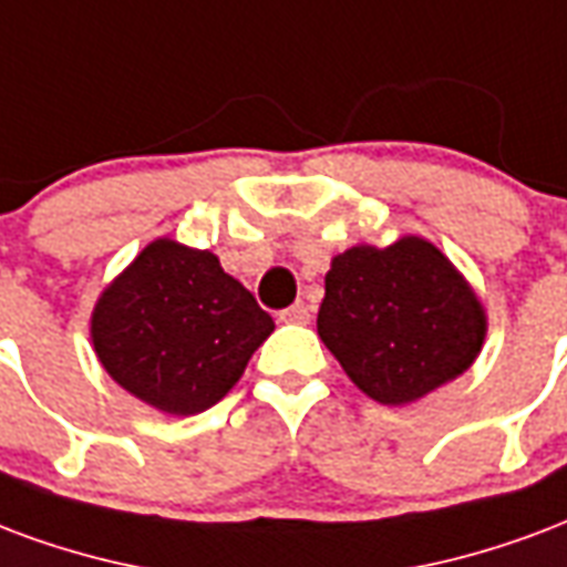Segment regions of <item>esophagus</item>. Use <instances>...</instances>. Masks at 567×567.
Listing matches in <instances>:
<instances>
[{"instance_id":"34e87169","label":"esophagus","mask_w":567,"mask_h":567,"mask_svg":"<svg viewBox=\"0 0 567 567\" xmlns=\"http://www.w3.org/2000/svg\"><path fill=\"white\" fill-rule=\"evenodd\" d=\"M285 324H309V318H312V309L303 303V300H297L295 306H288L282 316H279Z\"/></svg>"}]
</instances>
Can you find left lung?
<instances>
[{"label":"left lung","instance_id":"obj_1","mask_svg":"<svg viewBox=\"0 0 567 567\" xmlns=\"http://www.w3.org/2000/svg\"><path fill=\"white\" fill-rule=\"evenodd\" d=\"M318 337L381 405H405L475 363L486 312L463 272L423 237L351 246L324 276Z\"/></svg>","mask_w":567,"mask_h":567}]
</instances>
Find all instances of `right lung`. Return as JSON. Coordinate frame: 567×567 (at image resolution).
<instances>
[{
  "label": "right lung",
  "mask_w": 567,
  "mask_h": 567,
  "mask_svg": "<svg viewBox=\"0 0 567 567\" xmlns=\"http://www.w3.org/2000/svg\"><path fill=\"white\" fill-rule=\"evenodd\" d=\"M272 327L213 251L155 240L102 291L92 346L120 388L188 417L240 381Z\"/></svg>",
  "instance_id": "right-lung-1"
}]
</instances>
